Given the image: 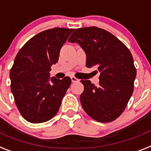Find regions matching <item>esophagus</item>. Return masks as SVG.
<instances>
[{"mask_svg": "<svg viewBox=\"0 0 151 151\" xmlns=\"http://www.w3.org/2000/svg\"><path fill=\"white\" fill-rule=\"evenodd\" d=\"M71 81L72 82H73V83H74V82H78L79 81V80L78 79V78H76L75 77H71Z\"/></svg>", "mask_w": 151, "mask_h": 151, "instance_id": "esophagus-1", "label": "esophagus"}]
</instances>
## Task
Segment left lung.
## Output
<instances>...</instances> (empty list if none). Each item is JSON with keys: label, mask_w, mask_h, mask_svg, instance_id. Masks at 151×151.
<instances>
[{"label": "left lung", "mask_w": 151, "mask_h": 151, "mask_svg": "<svg viewBox=\"0 0 151 151\" xmlns=\"http://www.w3.org/2000/svg\"><path fill=\"white\" fill-rule=\"evenodd\" d=\"M68 41L84 50L87 67L100 72L98 86L81 81L84 87L80 96L82 107L98 122H112L123 112L133 92L137 70L130 51L109 32L95 26L75 29Z\"/></svg>", "instance_id": "1"}]
</instances>
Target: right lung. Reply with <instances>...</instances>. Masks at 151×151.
Segmentation results:
<instances>
[{
  "mask_svg": "<svg viewBox=\"0 0 151 151\" xmlns=\"http://www.w3.org/2000/svg\"><path fill=\"white\" fill-rule=\"evenodd\" d=\"M73 29L54 28L40 32L27 42L10 70L11 90L21 115L28 122L49 121L57 113L71 79L50 78L51 66Z\"/></svg>",
  "mask_w": 151,
  "mask_h": 151,
  "instance_id": "add662e5",
  "label": "right lung"
}]
</instances>
